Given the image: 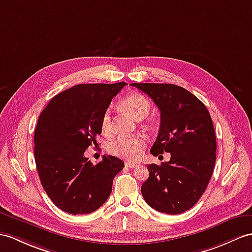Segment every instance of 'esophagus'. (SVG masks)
<instances>
[{"instance_id": "esophagus-1", "label": "esophagus", "mask_w": 252, "mask_h": 252, "mask_svg": "<svg viewBox=\"0 0 252 252\" xmlns=\"http://www.w3.org/2000/svg\"><path fill=\"white\" fill-rule=\"evenodd\" d=\"M125 165L127 168H136L137 167V163L136 162H131V161H126Z\"/></svg>"}]
</instances>
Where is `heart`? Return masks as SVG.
I'll return each mask as SVG.
<instances>
[{
	"mask_svg": "<svg viewBox=\"0 0 252 252\" xmlns=\"http://www.w3.org/2000/svg\"><path fill=\"white\" fill-rule=\"evenodd\" d=\"M121 108L126 112L130 113L138 121L144 120L151 111V101L147 97L140 93H132L124 97L121 101ZM101 129L105 133H110L113 130V122L111 110L107 109L101 116ZM146 145V139L143 136L120 137L110 142L108 151L112 155L121 158L134 160L143 154Z\"/></svg>",
	"mask_w": 252,
	"mask_h": 252,
	"instance_id": "heart-1",
	"label": "heart"
}]
</instances>
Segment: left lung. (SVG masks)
I'll return each instance as SVG.
<instances>
[{
    "instance_id": "1",
    "label": "left lung",
    "mask_w": 252,
    "mask_h": 252,
    "mask_svg": "<svg viewBox=\"0 0 252 252\" xmlns=\"http://www.w3.org/2000/svg\"><path fill=\"white\" fill-rule=\"evenodd\" d=\"M149 95L160 110V128L151 149L158 156L170 153L168 162L147 164L143 199L154 210L177 215L202 197L216 161V134L204 103L187 90L167 83H131Z\"/></svg>"
}]
</instances>
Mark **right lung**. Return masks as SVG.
<instances>
[{
  "mask_svg": "<svg viewBox=\"0 0 252 252\" xmlns=\"http://www.w3.org/2000/svg\"><path fill=\"white\" fill-rule=\"evenodd\" d=\"M127 83L78 84L54 96L34 133V156L40 183L60 210L71 215L98 210L112 191L114 176L125 167L103 156L93 164L84 156L101 133V116Z\"/></svg>",
  "mask_w": 252,
  "mask_h": 252,
  "instance_id": "1",
  "label": "right lung"
}]
</instances>
